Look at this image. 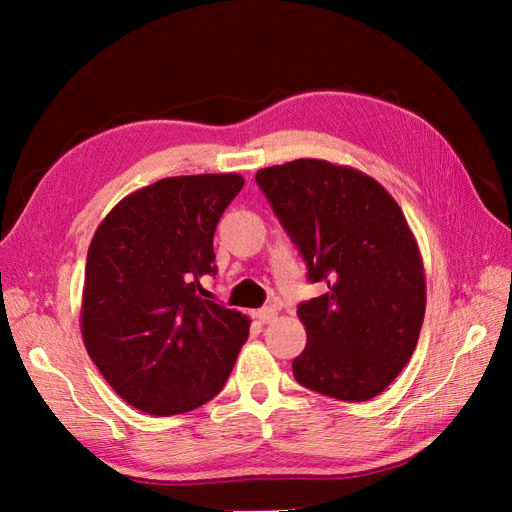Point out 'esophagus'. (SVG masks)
<instances>
[{"instance_id":"1","label":"esophagus","mask_w":512,"mask_h":512,"mask_svg":"<svg viewBox=\"0 0 512 512\" xmlns=\"http://www.w3.org/2000/svg\"><path fill=\"white\" fill-rule=\"evenodd\" d=\"M275 316H277L275 307H262V309H258V312H256V318H258L262 324H269V322H273V320H275Z\"/></svg>"}]
</instances>
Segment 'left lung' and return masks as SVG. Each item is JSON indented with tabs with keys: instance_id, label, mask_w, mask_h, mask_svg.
Masks as SVG:
<instances>
[{
	"instance_id": "obj_1",
	"label": "left lung",
	"mask_w": 512,
	"mask_h": 512,
	"mask_svg": "<svg viewBox=\"0 0 512 512\" xmlns=\"http://www.w3.org/2000/svg\"><path fill=\"white\" fill-rule=\"evenodd\" d=\"M307 280L327 292L297 307L307 331L292 374L305 389L367 401L389 386L416 348L425 273L393 196L359 170L294 160L256 173Z\"/></svg>"
}]
</instances>
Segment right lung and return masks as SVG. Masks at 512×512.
I'll return each mask as SVG.
<instances>
[{
	"instance_id": "right-lung-1",
	"label": "right lung",
	"mask_w": 512,
	"mask_h": 512,
	"mask_svg": "<svg viewBox=\"0 0 512 512\" xmlns=\"http://www.w3.org/2000/svg\"><path fill=\"white\" fill-rule=\"evenodd\" d=\"M243 177H168L126 196L91 239L83 342L104 380L136 410L190 412L222 391L250 320L205 299L213 235Z\"/></svg>"
}]
</instances>
